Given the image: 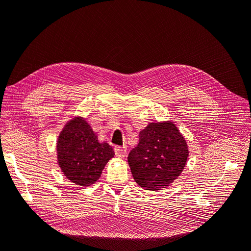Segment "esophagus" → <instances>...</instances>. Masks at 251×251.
<instances>
[{"label":"esophagus","instance_id":"34e87169","mask_svg":"<svg viewBox=\"0 0 251 251\" xmlns=\"http://www.w3.org/2000/svg\"><path fill=\"white\" fill-rule=\"evenodd\" d=\"M114 151H115V155L118 158H124L126 155V147H115V148H114Z\"/></svg>","mask_w":251,"mask_h":251}]
</instances>
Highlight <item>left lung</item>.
<instances>
[{"label": "left lung", "mask_w": 251, "mask_h": 251, "mask_svg": "<svg viewBox=\"0 0 251 251\" xmlns=\"http://www.w3.org/2000/svg\"><path fill=\"white\" fill-rule=\"evenodd\" d=\"M188 144L174 121L150 123L139 133V143L127 157L136 183L147 191L170 186L183 172Z\"/></svg>", "instance_id": "1"}]
</instances>
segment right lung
Returning a JSON list of instances; mask_svg holds the SVG:
<instances>
[{
  "label": "right lung",
  "mask_w": 251,
  "mask_h": 251,
  "mask_svg": "<svg viewBox=\"0 0 251 251\" xmlns=\"http://www.w3.org/2000/svg\"><path fill=\"white\" fill-rule=\"evenodd\" d=\"M56 161L64 176L78 186H90L100 178L105 164L115 155L100 141L87 119L73 116L64 125L56 140Z\"/></svg>",
  "instance_id": "1"
}]
</instances>
